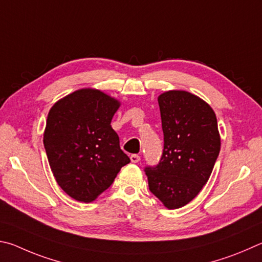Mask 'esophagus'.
Masks as SVG:
<instances>
[{
    "mask_svg": "<svg viewBox=\"0 0 262 262\" xmlns=\"http://www.w3.org/2000/svg\"><path fill=\"white\" fill-rule=\"evenodd\" d=\"M130 159H131V162L132 163H138L140 161V157H139L138 154H132L131 157H130Z\"/></svg>",
    "mask_w": 262,
    "mask_h": 262,
    "instance_id": "34e87169",
    "label": "esophagus"
}]
</instances>
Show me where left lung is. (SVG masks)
<instances>
[{
    "label": "left lung",
    "instance_id": "obj_1",
    "mask_svg": "<svg viewBox=\"0 0 262 262\" xmlns=\"http://www.w3.org/2000/svg\"><path fill=\"white\" fill-rule=\"evenodd\" d=\"M163 153L155 167H146L149 191L168 209L193 200L209 180L221 148L214 110L186 91H168L158 98Z\"/></svg>",
    "mask_w": 262,
    "mask_h": 262
}]
</instances>
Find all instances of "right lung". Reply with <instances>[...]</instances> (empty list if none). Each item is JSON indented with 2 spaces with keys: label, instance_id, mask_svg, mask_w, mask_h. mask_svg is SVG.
<instances>
[{
  "label": "right lung",
  "instance_id": "add662e5",
  "mask_svg": "<svg viewBox=\"0 0 262 262\" xmlns=\"http://www.w3.org/2000/svg\"><path fill=\"white\" fill-rule=\"evenodd\" d=\"M119 105L103 92L81 89L49 110L43 134L49 166L61 189L77 201L95 200L130 162L110 125Z\"/></svg>",
  "mask_w": 262,
  "mask_h": 262
}]
</instances>
